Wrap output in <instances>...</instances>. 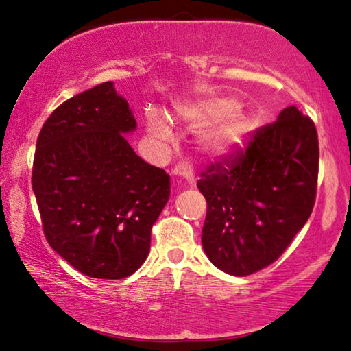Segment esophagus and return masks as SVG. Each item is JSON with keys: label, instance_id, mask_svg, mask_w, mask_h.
<instances>
[{"label": "esophagus", "instance_id": "obj_1", "mask_svg": "<svg viewBox=\"0 0 351 351\" xmlns=\"http://www.w3.org/2000/svg\"><path fill=\"white\" fill-rule=\"evenodd\" d=\"M173 175H176L178 178H182V180H187L189 182H193V173L189 167L184 164H178L173 169Z\"/></svg>", "mask_w": 351, "mask_h": 351}]
</instances>
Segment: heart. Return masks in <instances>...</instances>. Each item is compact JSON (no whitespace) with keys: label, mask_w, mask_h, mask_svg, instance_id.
Segmentation results:
<instances>
[{"label":"heart","mask_w":351,"mask_h":351,"mask_svg":"<svg viewBox=\"0 0 351 351\" xmlns=\"http://www.w3.org/2000/svg\"><path fill=\"white\" fill-rule=\"evenodd\" d=\"M232 110L230 104L223 102H206L200 104V106L186 108L182 114L187 119H191L193 123L198 124H213L219 121V119L226 117V114ZM149 130L156 138L159 140H169L170 138V130L167 125L159 121V119H153L149 123ZM244 132V124L241 121H232L219 132L211 142V149L216 153H228L233 146H237L243 138Z\"/></svg>","instance_id":"obj_1"}]
</instances>
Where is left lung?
<instances>
[{
    "mask_svg": "<svg viewBox=\"0 0 351 351\" xmlns=\"http://www.w3.org/2000/svg\"><path fill=\"white\" fill-rule=\"evenodd\" d=\"M318 158L315 124L291 106L202 171V244L219 269L249 276L285 252L315 205Z\"/></svg>",
    "mask_w": 351,
    "mask_h": 351,
    "instance_id": "obj_1",
    "label": "left lung"
}]
</instances>
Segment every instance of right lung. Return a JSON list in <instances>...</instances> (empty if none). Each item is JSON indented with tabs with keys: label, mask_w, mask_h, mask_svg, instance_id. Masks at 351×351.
<instances>
[{
	"label": "right lung",
	"mask_w": 351,
	"mask_h": 351,
	"mask_svg": "<svg viewBox=\"0 0 351 351\" xmlns=\"http://www.w3.org/2000/svg\"><path fill=\"white\" fill-rule=\"evenodd\" d=\"M135 118L112 82L67 99L42 125L33 191L47 243L96 279H124L148 257L170 176L135 154Z\"/></svg>",
	"instance_id": "1"
}]
</instances>
